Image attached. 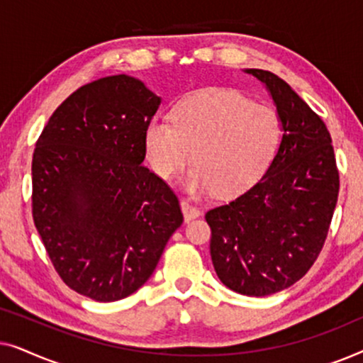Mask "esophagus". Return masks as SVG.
Here are the masks:
<instances>
[{
	"label": "esophagus",
	"mask_w": 363,
	"mask_h": 363,
	"mask_svg": "<svg viewBox=\"0 0 363 363\" xmlns=\"http://www.w3.org/2000/svg\"><path fill=\"white\" fill-rule=\"evenodd\" d=\"M180 205H182L183 216H185V221H191V220H195V218H198V216L201 215L200 208H196L195 205H191L190 201L182 200V201H180Z\"/></svg>",
	"instance_id": "obj_1"
}]
</instances>
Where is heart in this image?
Returning a JSON list of instances; mask_svg holds the SVG:
<instances>
[{"label": "heart", "mask_w": 363, "mask_h": 363, "mask_svg": "<svg viewBox=\"0 0 363 363\" xmlns=\"http://www.w3.org/2000/svg\"><path fill=\"white\" fill-rule=\"evenodd\" d=\"M276 108L251 102L236 91L206 89L178 101L170 123L152 118L143 130L148 165L162 180H172L190 160L185 188L235 196L267 172L281 143Z\"/></svg>", "instance_id": "1"}]
</instances>
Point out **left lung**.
<instances>
[{
  "label": "left lung",
  "mask_w": 363,
  "mask_h": 363,
  "mask_svg": "<svg viewBox=\"0 0 363 363\" xmlns=\"http://www.w3.org/2000/svg\"><path fill=\"white\" fill-rule=\"evenodd\" d=\"M282 123V140L264 177L206 213L220 281L242 296H269L306 276L322 247L339 196V170L325 123L287 82L262 69Z\"/></svg>",
  "instance_id": "left-lung-1"
}]
</instances>
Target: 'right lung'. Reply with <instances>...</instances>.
Segmentation results:
<instances>
[{"mask_svg": "<svg viewBox=\"0 0 363 363\" xmlns=\"http://www.w3.org/2000/svg\"><path fill=\"white\" fill-rule=\"evenodd\" d=\"M158 106L138 79L102 77L54 111L34 148V225L59 277L94 301L140 289L183 223L172 188L142 165Z\"/></svg>", "mask_w": 363, "mask_h": 363, "instance_id": "add662e5", "label": "right lung"}]
</instances>
